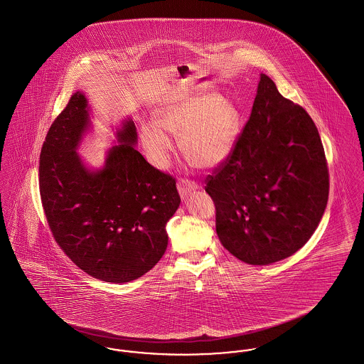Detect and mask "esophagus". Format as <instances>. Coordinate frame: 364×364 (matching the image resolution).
<instances>
[{"mask_svg":"<svg viewBox=\"0 0 364 364\" xmlns=\"http://www.w3.org/2000/svg\"><path fill=\"white\" fill-rule=\"evenodd\" d=\"M196 188H198V184L191 181V180H187V178H180L178 183H177V190H178V193H180L181 198H186L190 192L196 190Z\"/></svg>","mask_w":364,"mask_h":364,"instance_id":"1","label":"esophagus"}]
</instances>
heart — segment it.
I'll return each instance as SVG.
<instances>
[{"label": "heart", "instance_id": "1", "mask_svg": "<svg viewBox=\"0 0 364 364\" xmlns=\"http://www.w3.org/2000/svg\"><path fill=\"white\" fill-rule=\"evenodd\" d=\"M178 138V147L192 166L211 169L230 154L239 132V114L228 101L214 95H195L161 107L156 124H143V147L156 166L169 162L173 143L165 134Z\"/></svg>", "mask_w": 364, "mask_h": 364}]
</instances>
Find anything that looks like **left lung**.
I'll use <instances>...</instances> for the list:
<instances>
[{"instance_id":"left-lung-1","label":"left lung","mask_w":364,"mask_h":364,"mask_svg":"<svg viewBox=\"0 0 364 364\" xmlns=\"http://www.w3.org/2000/svg\"><path fill=\"white\" fill-rule=\"evenodd\" d=\"M220 242L237 259L269 264L301 248L329 198V169L309 113L260 75L250 119L205 180Z\"/></svg>"}]
</instances>
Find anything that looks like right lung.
Masks as SVG:
<instances>
[{
  "label": "right lung",
  "mask_w": 364,
  "mask_h": 364,
  "mask_svg": "<svg viewBox=\"0 0 364 364\" xmlns=\"http://www.w3.org/2000/svg\"><path fill=\"white\" fill-rule=\"evenodd\" d=\"M82 92L53 122L39 156V193L53 237L79 269L106 282H129L156 266L168 245L165 225L180 205L176 178L135 150L136 127L92 173L76 153L88 125Z\"/></svg>",
  "instance_id": "right-lung-1"
}]
</instances>
